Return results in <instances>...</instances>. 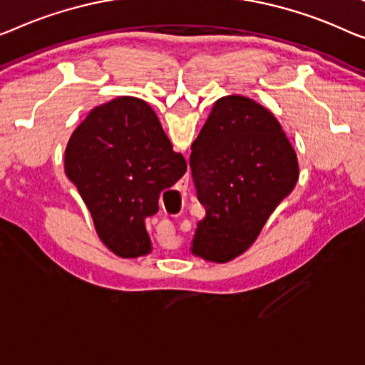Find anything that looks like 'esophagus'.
Returning a JSON list of instances; mask_svg holds the SVG:
<instances>
[{
  "label": "esophagus",
  "instance_id": "1",
  "mask_svg": "<svg viewBox=\"0 0 365 365\" xmlns=\"http://www.w3.org/2000/svg\"><path fill=\"white\" fill-rule=\"evenodd\" d=\"M188 178H190L188 175H187V177H185V183H188Z\"/></svg>",
  "mask_w": 365,
  "mask_h": 365
}]
</instances>
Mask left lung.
<instances>
[{
  "label": "left lung",
  "mask_w": 365,
  "mask_h": 365,
  "mask_svg": "<svg viewBox=\"0 0 365 365\" xmlns=\"http://www.w3.org/2000/svg\"><path fill=\"white\" fill-rule=\"evenodd\" d=\"M190 168L206 210L192 252L217 264L251 246L300 173L295 150L274 114L239 95L215 103L192 144Z\"/></svg>",
  "instance_id": "1"
}]
</instances>
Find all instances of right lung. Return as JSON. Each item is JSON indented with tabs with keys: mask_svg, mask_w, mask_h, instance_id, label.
I'll return each instance as SVG.
<instances>
[{
	"mask_svg": "<svg viewBox=\"0 0 365 365\" xmlns=\"http://www.w3.org/2000/svg\"><path fill=\"white\" fill-rule=\"evenodd\" d=\"M187 172L148 103L121 96L91 110L65 149V173L77 185L103 244L119 257L150 252L145 217Z\"/></svg>",
	"mask_w": 365,
	"mask_h": 365,
	"instance_id": "1",
	"label": "right lung"
}]
</instances>
